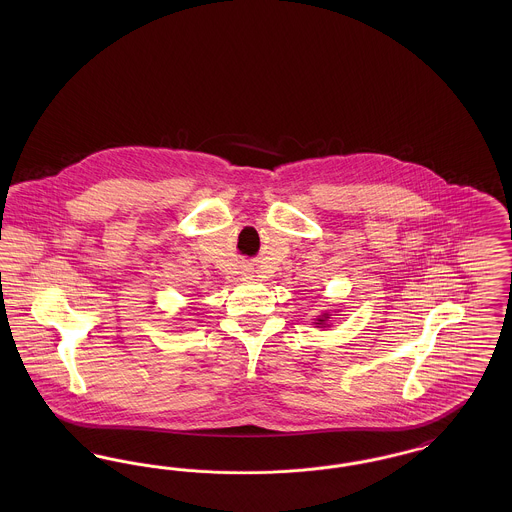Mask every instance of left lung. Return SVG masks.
<instances>
[{
  "label": "left lung",
  "instance_id": "obj_1",
  "mask_svg": "<svg viewBox=\"0 0 512 512\" xmlns=\"http://www.w3.org/2000/svg\"><path fill=\"white\" fill-rule=\"evenodd\" d=\"M330 318V315H322V317L318 318L317 324H320V326H326V320Z\"/></svg>",
  "mask_w": 512,
  "mask_h": 512
}]
</instances>
